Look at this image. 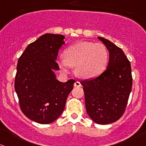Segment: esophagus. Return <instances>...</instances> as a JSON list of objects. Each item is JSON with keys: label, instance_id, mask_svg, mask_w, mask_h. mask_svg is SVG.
I'll return each mask as SVG.
<instances>
[{"label": "esophagus", "instance_id": "1", "mask_svg": "<svg viewBox=\"0 0 146 146\" xmlns=\"http://www.w3.org/2000/svg\"><path fill=\"white\" fill-rule=\"evenodd\" d=\"M74 87H81V86H82L80 82H78V81L75 82H74Z\"/></svg>", "mask_w": 146, "mask_h": 146}]
</instances>
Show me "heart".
Here are the masks:
<instances>
[{
    "label": "heart",
    "mask_w": 146,
    "mask_h": 146,
    "mask_svg": "<svg viewBox=\"0 0 146 146\" xmlns=\"http://www.w3.org/2000/svg\"><path fill=\"white\" fill-rule=\"evenodd\" d=\"M64 57L58 59L59 67L69 73L75 66L77 75L82 79H92L105 71L108 64L109 54L106 46L101 43L80 41L68 47Z\"/></svg>",
    "instance_id": "b5f03b06"
}]
</instances>
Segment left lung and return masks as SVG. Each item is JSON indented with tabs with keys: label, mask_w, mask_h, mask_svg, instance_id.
Listing matches in <instances>:
<instances>
[{
	"label": "left lung",
	"mask_w": 146,
	"mask_h": 146,
	"mask_svg": "<svg viewBox=\"0 0 146 146\" xmlns=\"http://www.w3.org/2000/svg\"><path fill=\"white\" fill-rule=\"evenodd\" d=\"M110 53L106 70L95 78L80 82L87 112L100 125L114 123L125 110L133 84L131 66L123 50L110 41L98 37Z\"/></svg>",
	"instance_id": "8db88e82"
}]
</instances>
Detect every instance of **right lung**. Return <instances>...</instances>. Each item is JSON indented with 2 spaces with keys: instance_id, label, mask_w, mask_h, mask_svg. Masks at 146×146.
<instances>
[{
  "instance_id": "obj_1",
  "label": "right lung",
  "mask_w": 146,
  "mask_h": 146,
  "mask_svg": "<svg viewBox=\"0 0 146 146\" xmlns=\"http://www.w3.org/2000/svg\"><path fill=\"white\" fill-rule=\"evenodd\" d=\"M64 38L44 34L26 47L18 61L14 86L21 110L40 124H49L61 115L75 82H61L54 72L59 69L56 60Z\"/></svg>"
}]
</instances>
